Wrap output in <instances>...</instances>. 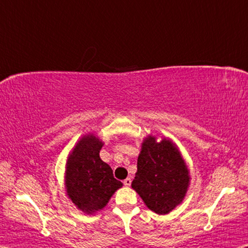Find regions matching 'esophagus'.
Returning <instances> with one entry per match:
<instances>
[{
    "instance_id": "1",
    "label": "esophagus",
    "mask_w": 248,
    "mask_h": 248,
    "mask_svg": "<svg viewBox=\"0 0 248 248\" xmlns=\"http://www.w3.org/2000/svg\"><path fill=\"white\" fill-rule=\"evenodd\" d=\"M124 185L125 187H129L131 185V179L130 178H127V179H124Z\"/></svg>"
}]
</instances>
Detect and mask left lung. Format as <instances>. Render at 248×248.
Instances as JSON below:
<instances>
[{
  "mask_svg": "<svg viewBox=\"0 0 248 248\" xmlns=\"http://www.w3.org/2000/svg\"><path fill=\"white\" fill-rule=\"evenodd\" d=\"M189 184V169L170 138H143L131 187L148 208L158 215L169 214L182 204Z\"/></svg>",
  "mask_w": 248,
  "mask_h": 248,
  "instance_id": "left-lung-1",
  "label": "left lung"
}]
</instances>
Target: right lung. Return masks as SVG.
<instances>
[{"label":"right lung","instance_id":"obj_1","mask_svg":"<svg viewBox=\"0 0 248 248\" xmlns=\"http://www.w3.org/2000/svg\"><path fill=\"white\" fill-rule=\"evenodd\" d=\"M103 141L94 134L81 137L66 158L64 188L78 209L88 215L105 208L112 195L123 187L112 169L100 158Z\"/></svg>","mask_w":248,"mask_h":248}]
</instances>
